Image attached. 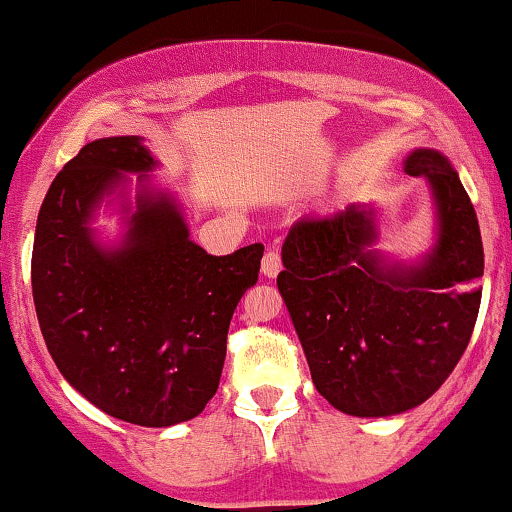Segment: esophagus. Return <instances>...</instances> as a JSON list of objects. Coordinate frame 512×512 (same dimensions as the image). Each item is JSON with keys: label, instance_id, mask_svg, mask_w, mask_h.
Wrapping results in <instances>:
<instances>
[{"label": "esophagus", "instance_id": "1", "mask_svg": "<svg viewBox=\"0 0 512 512\" xmlns=\"http://www.w3.org/2000/svg\"><path fill=\"white\" fill-rule=\"evenodd\" d=\"M280 271H283V261H280L278 251H266V256H263L261 261V273L266 275V278H275Z\"/></svg>", "mask_w": 512, "mask_h": 512}]
</instances>
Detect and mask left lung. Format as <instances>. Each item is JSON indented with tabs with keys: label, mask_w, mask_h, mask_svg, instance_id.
Listing matches in <instances>:
<instances>
[{
	"label": "left lung",
	"mask_w": 512,
	"mask_h": 512,
	"mask_svg": "<svg viewBox=\"0 0 512 512\" xmlns=\"http://www.w3.org/2000/svg\"><path fill=\"white\" fill-rule=\"evenodd\" d=\"M404 171L433 191L438 241L404 266L375 249L377 212L353 203L292 225L278 290L317 392L360 418L404 413L450 377L479 317L484 244L472 200L435 149H413Z\"/></svg>",
	"instance_id": "8db88e82"
}]
</instances>
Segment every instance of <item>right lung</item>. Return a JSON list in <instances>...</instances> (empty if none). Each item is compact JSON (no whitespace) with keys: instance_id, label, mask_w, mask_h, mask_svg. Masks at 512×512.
Wrapping results in <instances>:
<instances>
[{"instance_id":"obj_1","label":"right lung","mask_w":512,"mask_h":512,"mask_svg":"<svg viewBox=\"0 0 512 512\" xmlns=\"http://www.w3.org/2000/svg\"><path fill=\"white\" fill-rule=\"evenodd\" d=\"M157 159L140 137H101L50 183L38 212L31 285L57 370L96 409L169 428L205 409L220 384L234 309L261 271L263 244L210 256L191 241L174 195L147 183ZM140 173L124 241L103 247L88 222Z\"/></svg>"}]
</instances>
